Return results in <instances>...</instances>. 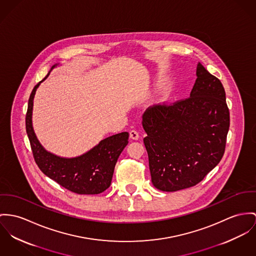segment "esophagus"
I'll return each mask as SVG.
<instances>
[{"label": "esophagus", "instance_id": "1", "mask_svg": "<svg viewBox=\"0 0 256 256\" xmlns=\"http://www.w3.org/2000/svg\"><path fill=\"white\" fill-rule=\"evenodd\" d=\"M130 138L134 139V140H138L139 138V134H138V130H130Z\"/></svg>", "mask_w": 256, "mask_h": 256}]
</instances>
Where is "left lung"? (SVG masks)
<instances>
[{
  "label": "left lung",
  "instance_id": "1",
  "mask_svg": "<svg viewBox=\"0 0 256 256\" xmlns=\"http://www.w3.org/2000/svg\"><path fill=\"white\" fill-rule=\"evenodd\" d=\"M142 126L153 185L166 192L197 185L225 151L230 113L221 82L198 63L190 96L148 108Z\"/></svg>",
  "mask_w": 256,
  "mask_h": 256
}]
</instances>
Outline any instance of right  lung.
<instances>
[{"mask_svg": "<svg viewBox=\"0 0 256 256\" xmlns=\"http://www.w3.org/2000/svg\"><path fill=\"white\" fill-rule=\"evenodd\" d=\"M56 65H54V69ZM33 88L26 113V132L33 157L40 170L65 189L80 194L96 195L110 187L118 156L128 143V132H120L101 140L88 152L76 158L58 157L48 152L39 142L32 126L33 100L42 82Z\"/></svg>", "mask_w": 256, "mask_h": 256, "instance_id": "right-lung-1", "label": "right lung"}]
</instances>
